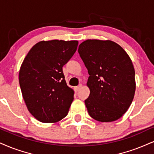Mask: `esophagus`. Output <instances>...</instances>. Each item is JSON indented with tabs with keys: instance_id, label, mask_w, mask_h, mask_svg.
Wrapping results in <instances>:
<instances>
[{
	"instance_id": "1",
	"label": "esophagus",
	"mask_w": 154,
	"mask_h": 154,
	"mask_svg": "<svg viewBox=\"0 0 154 154\" xmlns=\"http://www.w3.org/2000/svg\"><path fill=\"white\" fill-rule=\"evenodd\" d=\"M81 87H82V85H81V84L79 85V86H76V87H75V88H74V90H75V92H78V91H79L80 90V89L81 88Z\"/></svg>"
}]
</instances>
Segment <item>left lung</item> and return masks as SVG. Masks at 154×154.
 I'll return each mask as SVG.
<instances>
[{
	"instance_id": "1",
	"label": "left lung",
	"mask_w": 154,
	"mask_h": 154,
	"mask_svg": "<svg viewBox=\"0 0 154 154\" xmlns=\"http://www.w3.org/2000/svg\"><path fill=\"white\" fill-rule=\"evenodd\" d=\"M89 74L85 104L91 117L112 122L122 117L134 99L135 70L128 54L110 40L88 39L78 49Z\"/></svg>"
}]
</instances>
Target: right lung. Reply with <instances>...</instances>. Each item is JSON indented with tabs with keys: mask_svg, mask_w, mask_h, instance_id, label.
I'll use <instances>...</instances> for the list:
<instances>
[{
	"mask_svg": "<svg viewBox=\"0 0 154 154\" xmlns=\"http://www.w3.org/2000/svg\"><path fill=\"white\" fill-rule=\"evenodd\" d=\"M78 41H41L32 47L19 71V83L28 111L43 123L67 116L74 91L67 86L63 66L73 56Z\"/></svg>",
	"mask_w": 154,
	"mask_h": 154,
	"instance_id": "add662e5",
	"label": "right lung"
}]
</instances>
